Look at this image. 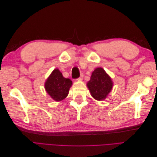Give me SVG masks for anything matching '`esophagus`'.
I'll return each instance as SVG.
<instances>
[{
	"mask_svg": "<svg viewBox=\"0 0 157 157\" xmlns=\"http://www.w3.org/2000/svg\"><path fill=\"white\" fill-rule=\"evenodd\" d=\"M83 76H84L83 74H81V75H80V77L79 78H78L77 80H82V78H83Z\"/></svg>",
	"mask_w": 157,
	"mask_h": 157,
	"instance_id": "1",
	"label": "esophagus"
}]
</instances>
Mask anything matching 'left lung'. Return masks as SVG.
Segmentation results:
<instances>
[{"mask_svg": "<svg viewBox=\"0 0 157 157\" xmlns=\"http://www.w3.org/2000/svg\"><path fill=\"white\" fill-rule=\"evenodd\" d=\"M113 83L111 77L103 68L98 67L92 74L87 86L92 96L98 101L105 99L113 88Z\"/></svg>", "mask_w": 157, "mask_h": 157, "instance_id": "left-lung-1", "label": "left lung"}]
</instances>
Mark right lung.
Wrapping results in <instances>:
<instances>
[{"label": "right lung", "instance_id": "obj_1", "mask_svg": "<svg viewBox=\"0 0 157 157\" xmlns=\"http://www.w3.org/2000/svg\"><path fill=\"white\" fill-rule=\"evenodd\" d=\"M72 81L69 78H64L59 70L54 69L44 84L46 92L56 101L63 100L67 96Z\"/></svg>", "mask_w": 157, "mask_h": 157}]
</instances>
